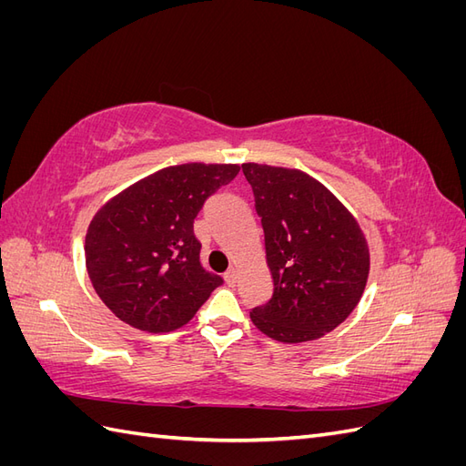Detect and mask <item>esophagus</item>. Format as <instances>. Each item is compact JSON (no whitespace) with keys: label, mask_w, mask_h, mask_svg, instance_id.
Instances as JSON below:
<instances>
[{"label":"esophagus","mask_w":466,"mask_h":466,"mask_svg":"<svg viewBox=\"0 0 466 466\" xmlns=\"http://www.w3.org/2000/svg\"><path fill=\"white\" fill-rule=\"evenodd\" d=\"M223 278H225V281H228V284H229V286H235V281H237V270H235V268L231 266V268H229V270L223 274Z\"/></svg>","instance_id":"34e87169"}]
</instances>
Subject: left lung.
Here are the masks:
<instances>
[{
	"mask_svg": "<svg viewBox=\"0 0 466 466\" xmlns=\"http://www.w3.org/2000/svg\"><path fill=\"white\" fill-rule=\"evenodd\" d=\"M264 229L274 293L250 319L266 336L317 340L354 311L370 274L358 221L320 182L295 168L243 165Z\"/></svg>",
	"mask_w": 466,
	"mask_h": 466,
	"instance_id": "8db88e82",
	"label": "left lung"
}]
</instances>
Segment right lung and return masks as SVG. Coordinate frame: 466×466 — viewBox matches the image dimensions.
I'll return each instance as SVG.
<instances>
[{"label": "right lung", "instance_id": "1", "mask_svg": "<svg viewBox=\"0 0 466 466\" xmlns=\"http://www.w3.org/2000/svg\"><path fill=\"white\" fill-rule=\"evenodd\" d=\"M238 165L163 168L105 204L86 237L93 288L120 320L147 332L187 324L223 278L200 260L194 219Z\"/></svg>", "mask_w": 466, "mask_h": 466}]
</instances>
